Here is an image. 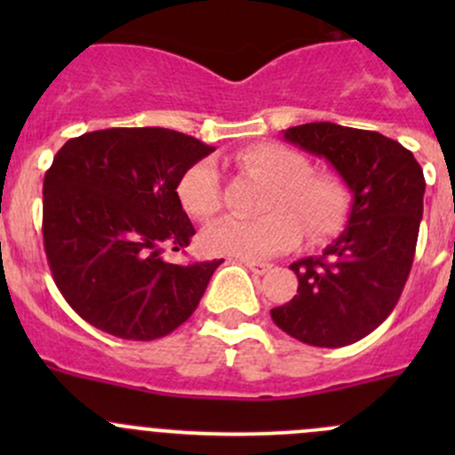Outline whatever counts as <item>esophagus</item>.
<instances>
[{"label": "esophagus", "mask_w": 455, "mask_h": 455, "mask_svg": "<svg viewBox=\"0 0 455 455\" xmlns=\"http://www.w3.org/2000/svg\"><path fill=\"white\" fill-rule=\"evenodd\" d=\"M244 266L251 270V273H255V275H264V273H268V270H270V264H264V261H249V259H246Z\"/></svg>", "instance_id": "34e87169"}]
</instances>
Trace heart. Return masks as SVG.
I'll return each instance as SVG.
<instances>
[{"mask_svg":"<svg viewBox=\"0 0 455 455\" xmlns=\"http://www.w3.org/2000/svg\"><path fill=\"white\" fill-rule=\"evenodd\" d=\"M235 164L266 182L261 218H222L202 233V249L211 255L264 259L292 249L301 228L308 240L334 235L352 209L347 182L334 172H315L301 151L277 142H259L242 149ZM182 209L206 220L220 209V173L211 160H198L178 180Z\"/></svg>","mask_w":455,"mask_h":455,"instance_id":"heart-1","label":"heart"}]
</instances>
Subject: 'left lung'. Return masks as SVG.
<instances>
[{
    "instance_id": "8db88e82",
    "label": "left lung",
    "mask_w": 455,
    "mask_h": 455,
    "mask_svg": "<svg viewBox=\"0 0 455 455\" xmlns=\"http://www.w3.org/2000/svg\"><path fill=\"white\" fill-rule=\"evenodd\" d=\"M283 139L330 160L355 202L347 228L323 255L291 264L297 295L270 316L308 346H350L387 319L410 277L423 218V169L410 149L379 132L306 123L288 127Z\"/></svg>"
}]
</instances>
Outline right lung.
<instances>
[{"instance_id": "obj_1", "label": "right lung", "mask_w": 455, "mask_h": 455, "mask_svg": "<svg viewBox=\"0 0 455 455\" xmlns=\"http://www.w3.org/2000/svg\"><path fill=\"white\" fill-rule=\"evenodd\" d=\"M213 147L164 127L70 139L44 178V249L81 319L127 341L167 337L198 308L222 259L169 264L196 228L178 180Z\"/></svg>"}]
</instances>
